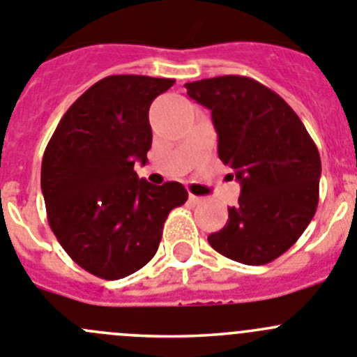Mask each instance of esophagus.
<instances>
[{
  "label": "esophagus",
  "mask_w": 357,
  "mask_h": 357,
  "mask_svg": "<svg viewBox=\"0 0 357 357\" xmlns=\"http://www.w3.org/2000/svg\"><path fill=\"white\" fill-rule=\"evenodd\" d=\"M203 202V198L202 196H195V195H189V203H191V205H199V203Z\"/></svg>",
  "instance_id": "34e87169"
}]
</instances>
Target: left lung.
Wrapping results in <instances>:
<instances>
[{
    "instance_id": "1",
    "label": "left lung",
    "mask_w": 357,
    "mask_h": 357,
    "mask_svg": "<svg viewBox=\"0 0 357 357\" xmlns=\"http://www.w3.org/2000/svg\"><path fill=\"white\" fill-rule=\"evenodd\" d=\"M185 89L212 112L219 159L242 185L226 226L208 243L243 264L277 259L317 210L321 158L314 140L282 98L249 77L224 75Z\"/></svg>"
}]
</instances>
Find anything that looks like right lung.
<instances>
[{
	"label": "right lung",
	"mask_w": 357,
	"mask_h": 357,
	"mask_svg": "<svg viewBox=\"0 0 357 357\" xmlns=\"http://www.w3.org/2000/svg\"><path fill=\"white\" fill-rule=\"evenodd\" d=\"M173 84L145 75L100 80L68 108L43 154L50 229L75 263L105 280L144 268L168 213L188 202L178 182L152 185L135 172L152 145L151 103Z\"/></svg>",
	"instance_id": "add662e5"
}]
</instances>
